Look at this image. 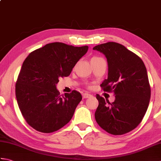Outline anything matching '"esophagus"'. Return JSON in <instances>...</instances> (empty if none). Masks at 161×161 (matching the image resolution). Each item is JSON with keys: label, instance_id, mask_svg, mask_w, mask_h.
Returning <instances> with one entry per match:
<instances>
[{"label": "esophagus", "instance_id": "34e87169", "mask_svg": "<svg viewBox=\"0 0 161 161\" xmlns=\"http://www.w3.org/2000/svg\"><path fill=\"white\" fill-rule=\"evenodd\" d=\"M82 96H83V98H88V97H91V94H88L87 93H83Z\"/></svg>", "mask_w": 161, "mask_h": 161}]
</instances>
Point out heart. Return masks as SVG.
<instances>
[{
  "label": "heart",
  "mask_w": 161,
  "mask_h": 161,
  "mask_svg": "<svg viewBox=\"0 0 161 161\" xmlns=\"http://www.w3.org/2000/svg\"><path fill=\"white\" fill-rule=\"evenodd\" d=\"M95 58H99V57H93L92 59H95Z\"/></svg>",
  "instance_id": "b5f03b06"
}]
</instances>
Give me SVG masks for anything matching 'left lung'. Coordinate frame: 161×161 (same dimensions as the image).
Listing matches in <instances>:
<instances>
[{"instance_id": "8db88e82", "label": "left lung", "mask_w": 161, "mask_h": 161, "mask_svg": "<svg viewBox=\"0 0 161 161\" xmlns=\"http://www.w3.org/2000/svg\"><path fill=\"white\" fill-rule=\"evenodd\" d=\"M93 50L107 58L108 77L101 86L115 95L112 103L96 95L99 105L95 119L111 134H125L141 123L147 110L151 89L146 67L138 55L118 43L100 44Z\"/></svg>"}]
</instances>
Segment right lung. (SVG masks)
<instances>
[{
  "mask_svg": "<svg viewBox=\"0 0 161 161\" xmlns=\"http://www.w3.org/2000/svg\"><path fill=\"white\" fill-rule=\"evenodd\" d=\"M88 50V46L54 42L33 51L24 61L16 81V97L23 118L36 131H56L73 118L81 95L73 91L61 97L57 84L59 77L70 74Z\"/></svg>",
  "mask_w": 161,
  "mask_h": 161,
  "instance_id": "obj_1",
  "label": "right lung"
}]
</instances>
